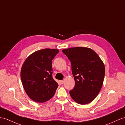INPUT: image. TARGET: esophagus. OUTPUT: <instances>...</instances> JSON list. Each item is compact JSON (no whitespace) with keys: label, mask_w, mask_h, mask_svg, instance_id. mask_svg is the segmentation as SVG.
<instances>
[{"label":"esophagus","mask_w":125,"mask_h":125,"mask_svg":"<svg viewBox=\"0 0 125 125\" xmlns=\"http://www.w3.org/2000/svg\"><path fill=\"white\" fill-rule=\"evenodd\" d=\"M60 83L62 84H63V83H64V81H63V80L60 81Z\"/></svg>","instance_id":"obj_1"}]
</instances>
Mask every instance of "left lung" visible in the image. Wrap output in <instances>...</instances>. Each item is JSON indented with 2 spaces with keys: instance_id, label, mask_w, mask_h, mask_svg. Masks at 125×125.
<instances>
[{
  "instance_id": "obj_1",
  "label": "left lung",
  "mask_w": 125,
  "mask_h": 125,
  "mask_svg": "<svg viewBox=\"0 0 125 125\" xmlns=\"http://www.w3.org/2000/svg\"><path fill=\"white\" fill-rule=\"evenodd\" d=\"M62 51L71 61L75 81L70 95L78 104H88L101 89L105 75L104 63L98 54L89 48H70Z\"/></svg>"
}]
</instances>
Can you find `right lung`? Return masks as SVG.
Returning <instances> with one entry per match:
<instances>
[{"instance_id": "obj_1", "label": "right lung", "mask_w": 125, "mask_h": 125, "mask_svg": "<svg viewBox=\"0 0 125 125\" xmlns=\"http://www.w3.org/2000/svg\"><path fill=\"white\" fill-rule=\"evenodd\" d=\"M44 49L33 52L24 62L21 78L24 89L33 101L43 103L53 96L58 84L52 78V60L59 52Z\"/></svg>"}]
</instances>
